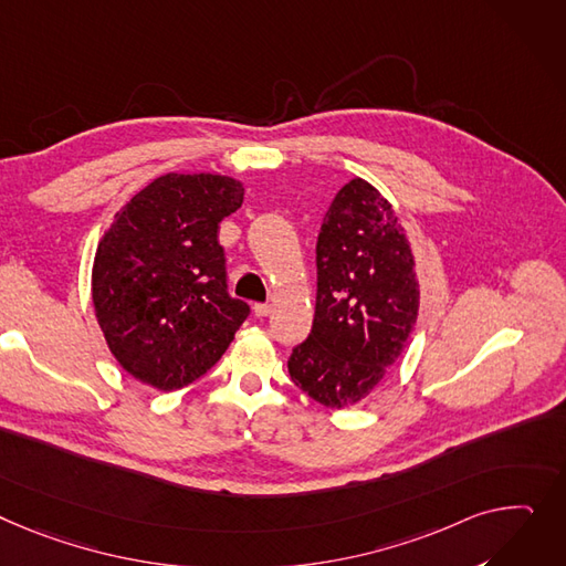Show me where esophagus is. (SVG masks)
I'll return each instance as SVG.
<instances>
[{
    "mask_svg": "<svg viewBox=\"0 0 566 566\" xmlns=\"http://www.w3.org/2000/svg\"><path fill=\"white\" fill-rule=\"evenodd\" d=\"M273 312V305L271 303H256L254 305V314L256 316H269Z\"/></svg>",
    "mask_w": 566,
    "mask_h": 566,
    "instance_id": "1",
    "label": "esophagus"
}]
</instances>
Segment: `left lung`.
<instances>
[{
	"mask_svg": "<svg viewBox=\"0 0 566 566\" xmlns=\"http://www.w3.org/2000/svg\"><path fill=\"white\" fill-rule=\"evenodd\" d=\"M316 312L289 357L295 387L342 409L366 398L400 357L419 314V282L391 205L350 179L323 218L316 241Z\"/></svg>",
	"mask_w": 566,
	"mask_h": 566,
	"instance_id": "obj_1",
	"label": "left lung"
}]
</instances>
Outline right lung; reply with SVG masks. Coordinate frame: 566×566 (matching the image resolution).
Returning <instances> with one entry per match:
<instances>
[{
  "label": "right lung",
  "mask_w": 566,
  "mask_h": 566,
  "mask_svg": "<svg viewBox=\"0 0 566 566\" xmlns=\"http://www.w3.org/2000/svg\"><path fill=\"white\" fill-rule=\"evenodd\" d=\"M243 202L222 175L168 172L113 218L93 263V305L106 344L136 380L161 391L205 375L250 305L228 291L218 224Z\"/></svg>",
  "instance_id": "1"
}]
</instances>
